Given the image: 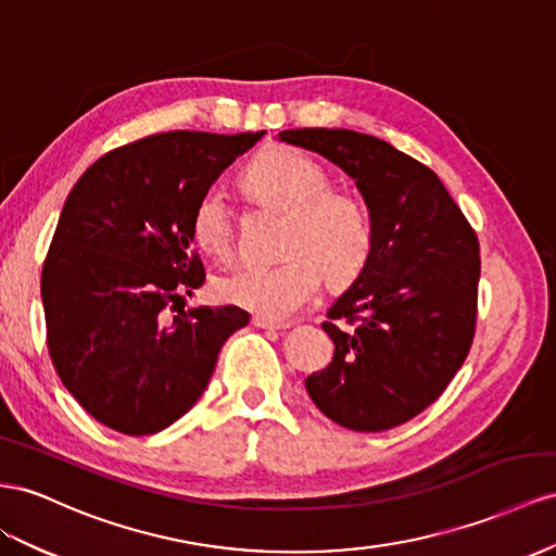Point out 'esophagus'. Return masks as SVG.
<instances>
[{
    "mask_svg": "<svg viewBox=\"0 0 556 556\" xmlns=\"http://www.w3.org/2000/svg\"><path fill=\"white\" fill-rule=\"evenodd\" d=\"M252 325L260 329H288L290 323H278V320H268L264 315H252Z\"/></svg>",
    "mask_w": 556,
    "mask_h": 556,
    "instance_id": "esophagus-1",
    "label": "esophagus"
}]
</instances>
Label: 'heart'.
I'll return each instance as SVG.
<instances>
[{
    "label": "heart",
    "instance_id": "1",
    "mask_svg": "<svg viewBox=\"0 0 556 556\" xmlns=\"http://www.w3.org/2000/svg\"><path fill=\"white\" fill-rule=\"evenodd\" d=\"M241 185L254 201L285 213V260L222 276L215 282L222 302L285 320L313 302L320 276L332 288H346L365 271L377 241L374 217L355 193L329 189L332 177L318 161L294 147H271L250 161ZM191 238L210 257H231V213L219 189H207L193 205Z\"/></svg>",
    "mask_w": 556,
    "mask_h": 556
}]
</instances>
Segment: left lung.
Listing matches in <instances>:
<instances>
[{
	"label": "left lung",
	"instance_id": "left-lung-1",
	"mask_svg": "<svg viewBox=\"0 0 556 556\" xmlns=\"http://www.w3.org/2000/svg\"><path fill=\"white\" fill-rule=\"evenodd\" d=\"M282 142L346 170L374 217L369 264L327 311L334 359L306 390L327 418L357 432L407 424L438 400L470 353L479 241L442 179L374 135L294 128Z\"/></svg>",
	"mask_w": 556,
	"mask_h": 556
}]
</instances>
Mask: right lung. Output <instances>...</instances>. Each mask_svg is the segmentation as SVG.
I'll return each mask as SVG.
<instances>
[{
    "instance_id": "right-lung-1",
    "label": "right lung",
    "mask_w": 556,
    "mask_h": 556,
    "mask_svg": "<svg viewBox=\"0 0 556 556\" xmlns=\"http://www.w3.org/2000/svg\"><path fill=\"white\" fill-rule=\"evenodd\" d=\"M262 135H147L100 156L70 191L41 268L47 343L60 381L102 426L152 434L175 424L250 323L238 306L173 320L166 308L205 282L193 205Z\"/></svg>"
}]
</instances>
